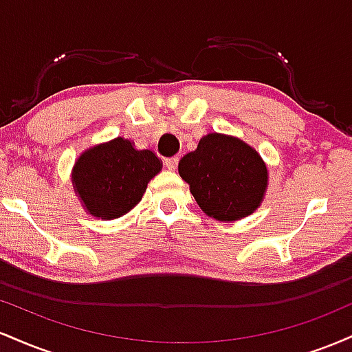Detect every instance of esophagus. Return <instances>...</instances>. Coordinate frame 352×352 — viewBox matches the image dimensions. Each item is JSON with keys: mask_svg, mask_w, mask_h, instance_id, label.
<instances>
[{"mask_svg": "<svg viewBox=\"0 0 352 352\" xmlns=\"http://www.w3.org/2000/svg\"><path fill=\"white\" fill-rule=\"evenodd\" d=\"M177 165H179V159H177V157H172V159H165V167H167L168 170H175Z\"/></svg>", "mask_w": 352, "mask_h": 352, "instance_id": "1", "label": "esophagus"}]
</instances>
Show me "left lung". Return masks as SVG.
Instances as JSON below:
<instances>
[{
    "mask_svg": "<svg viewBox=\"0 0 352 352\" xmlns=\"http://www.w3.org/2000/svg\"><path fill=\"white\" fill-rule=\"evenodd\" d=\"M180 177L201 212L218 221H236L260 208L268 188V167L252 145L210 132L182 157Z\"/></svg>",
    "mask_w": 352,
    "mask_h": 352,
    "instance_id": "obj_1",
    "label": "left lung"
}]
</instances>
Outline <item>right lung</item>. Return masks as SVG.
I'll list each match as a JSON object with an SVG mask.
<instances>
[{"label":"right lung","mask_w":352,"mask_h":352,"mask_svg":"<svg viewBox=\"0 0 352 352\" xmlns=\"http://www.w3.org/2000/svg\"><path fill=\"white\" fill-rule=\"evenodd\" d=\"M162 160L132 140L116 137L89 147L76 159L71 182L82 208L100 220H116L142 200Z\"/></svg>","instance_id":"1"}]
</instances>
